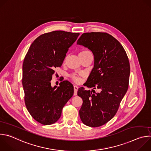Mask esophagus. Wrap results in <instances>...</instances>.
<instances>
[{
	"instance_id": "esophagus-1",
	"label": "esophagus",
	"mask_w": 151,
	"mask_h": 151,
	"mask_svg": "<svg viewBox=\"0 0 151 151\" xmlns=\"http://www.w3.org/2000/svg\"><path fill=\"white\" fill-rule=\"evenodd\" d=\"M73 88H74V96H76L77 94V91H78V87H77L76 85H74L73 86Z\"/></svg>"
}]
</instances>
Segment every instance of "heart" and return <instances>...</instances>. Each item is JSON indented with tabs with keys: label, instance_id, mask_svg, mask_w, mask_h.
Listing matches in <instances>:
<instances>
[{
	"label": "heart",
	"instance_id": "heart-1",
	"mask_svg": "<svg viewBox=\"0 0 151 151\" xmlns=\"http://www.w3.org/2000/svg\"><path fill=\"white\" fill-rule=\"evenodd\" d=\"M88 52H90V51L88 50H83L82 51L80 52L79 53V55L80 54H87V53H88ZM70 78L71 79L75 82H79L80 81V78L79 77L78 75H76V74H72L70 75Z\"/></svg>",
	"mask_w": 151,
	"mask_h": 151
}]
</instances>
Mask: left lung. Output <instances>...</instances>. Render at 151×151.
<instances>
[{
    "label": "left lung",
    "mask_w": 151,
    "mask_h": 151,
    "mask_svg": "<svg viewBox=\"0 0 151 151\" xmlns=\"http://www.w3.org/2000/svg\"><path fill=\"white\" fill-rule=\"evenodd\" d=\"M77 44L88 48L94 56V68L85 86L100 89H78L83 103L79 111L86 125L97 127L109 121L116 114L128 88L130 63L125 50L112 35L103 32L83 33Z\"/></svg>",
    "instance_id": "8db88e82"
}]
</instances>
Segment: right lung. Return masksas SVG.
Returning <instances> with one entry per match:
<instances>
[{"label": "right lung", "mask_w": 151, "mask_h": 151, "mask_svg": "<svg viewBox=\"0 0 151 151\" xmlns=\"http://www.w3.org/2000/svg\"><path fill=\"white\" fill-rule=\"evenodd\" d=\"M79 35L61 30L44 33L33 41L26 55L22 79L25 104L31 116L43 125L57 122L73 95V86L69 81L52 87L51 81Z\"/></svg>", "instance_id": "obj_1"}]
</instances>
